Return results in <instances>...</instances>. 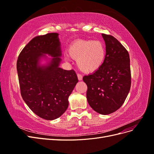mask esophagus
I'll use <instances>...</instances> for the list:
<instances>
[{"instance_id": "34e87169", "label": "esophagus", "mask_w": 154, "mask_h": 154, "mask_svg": "<svg viewBox=\"0 0 154 154\" xmlns=\"http://www.w3.org/2000/svg\"><path fill=\"white\" fill-rule=\"evenodd\" d=\"M77 76H78V80H79V81H81V80H82L83 77H82V76L81 75V74H77Z\"/></svg>"}]
</instances>
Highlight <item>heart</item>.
<instances>
[{
  "instance_id": "1",
  "label": "heart",
  "mask_w": 154,
  "mask_h": 154,
  "mask_svg": "<svg viewBox=\"0 0 154 154\" xmlns=\"http://www.w3.org/2000/svg\"><path fill=\"white\" fill-rule=\"evenodd\" d=\"M67 52L70 57L76 60L79 69L87 74L98 71L106 58L105 45L100 40H75L69 45Z\"/></svg>"
}]
</instances>
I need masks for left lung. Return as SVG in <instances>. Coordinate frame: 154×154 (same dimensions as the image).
<instances>
[{"label":"left lung","instance_id":"left-lung-1","mask_svg":"<svg viewBox=\"0 0 154 154\" xmlns=\"http://www.w3.org/2000/svg\"><path fill=\"white\" fill-rule=\"evenodd\" d=\"M106 45V58L96 72L85 76L87 99L91 108L103 115L110 114L122 106L131 86L128 51L114 36L102 34Z\"/></svg>","mask_w":154,"mask_h":154}]
</instances>
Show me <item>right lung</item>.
I'll return each instance as SVG.
<instances>
[{"instance_id": "add662e5", "label": "right lung", "mask_w": 154, "mask_h": 154, "mask_svg": "<svg viewBox=\"0 0 154 154\" xmlns=\"http://www.w3.org/2000/svg\"><path fill=\"white\" fill-rule=\"evenodd\" d=\"M58 35L52 32L35 37L22 49L17 62L23 100L36 115L47 120L57 119L66 112L69 96L78 82L74 71L59 67L62 51ZM42 59L45 64H41Z\"/></svg>"}]
</instances>
